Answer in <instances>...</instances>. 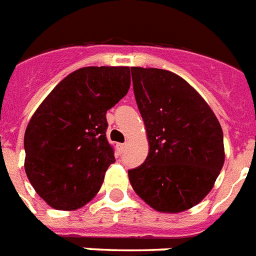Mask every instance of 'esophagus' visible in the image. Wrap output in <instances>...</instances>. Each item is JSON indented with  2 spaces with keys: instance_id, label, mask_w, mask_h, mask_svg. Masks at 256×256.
Returning <instances> with one entry per match:
<instances>
[{
  "instance_id": "esophagus-1",
  "label": "esophagus",
  "mask_w": 256,
  "mask_h": 256,
  "mask_svg": "<svg viewBox=\"0 0 256 256\" xmlns=\"http://www.w3.org/2000/svg\"><path fill=\"white\" fill-rule=\"evenodd\" d=\"M118 150H120V152H124V150H126V143H121V144H118Z\"/></svg>"
}]
</instances>
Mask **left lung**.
Here are the masks:
<instances>
[{"label":"left lung","mask_w":256,"mask_h":256,"mask_svg":"<svg viewBox=\"0 0 256 256\" xmlns=\"http://www.w3.org/2000/svg\"><path fill=\"white\" fill-rule=\"evenodd\" d=\"M132 76L150 151L144 163L128 170L130 182L155 210H186L210 192L222 170L221 124L202 97L178 74L132 67Z\"/></svg>","instance_id":"left-lung-1"}]
</instances>
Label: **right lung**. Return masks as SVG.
Segmentation results:
<instances>
[{
	"mask_svg": "<svg viewBox=\"0 0 256 256\" xmlns=\"http://www.w3.org/2000/svg\"><path fill=\"white\" fill-rule=\"evenodd\" d=\"M128 67H85L56 85L24 132V171L39 196L59 210L96 196L116 162L106 112L128 94Z\"/></svg>",
	"mask_w": 256,
	"mask_h": 256,
	"instance_id": "right-lung-1",
	"label": "right lung"
}]
</instances>
